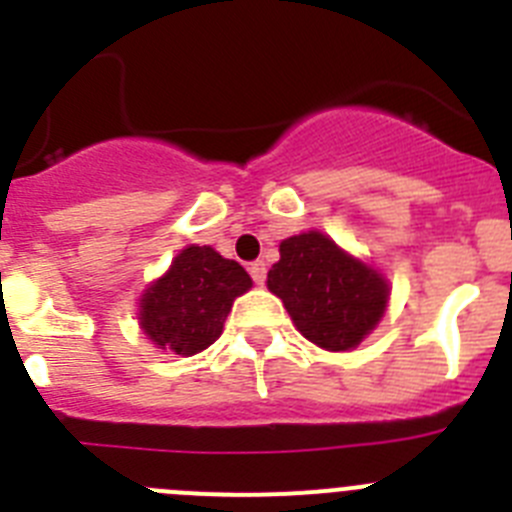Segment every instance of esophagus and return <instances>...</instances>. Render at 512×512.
<instances>
[{
	"mask_svg": "<svg viewBox=\"0 0 512 512\" xmlns=\"http://www.w3.org/2000/svg\"><path fill=\"white\" fill-rule=\"evenodd\" d=\"M248 271H251L253 282L259 284V287L266 282V264H264V261H253V264L248 266Z\"/></svg>",
	"mask_w": 512,
	"mask_h": 512,
	"instance_id": "esophagus-1",
	"label": "esophagus"
}]
</instances>
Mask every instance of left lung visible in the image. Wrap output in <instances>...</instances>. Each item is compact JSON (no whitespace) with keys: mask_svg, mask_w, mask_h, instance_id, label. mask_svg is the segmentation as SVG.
Here are the masks:
<instances>
[{"mask_svg":"<svg viewBox=\"0 0 512 512\" xmlns=\"http://www.w3.org/2000/svg\"><path fill=\"white\" fill-rule=\"evenodd\" d=\"M307 341L325 351H351L384 318L390 282L382 271L343 251L330 235L305 230L279 243L266 277Z\"/></svg>","mask_w":512,"mask_h":512,"instance_id":"obj_1","label":"left lung"}]
</instances>
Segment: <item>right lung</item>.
Here are the masks:
<instances>
[{"label":"right lung","mask_w":512,"mask_h":512,"mask_svg":"<svg viewBox=\"0 0 512 512\" xmlns=\"http://www.w3.org/2000/svg\"><path fill=\"white\" fill-rule=\"evenodd\" d=\"M253 287L238 261L210 246H187L138 300V325L148 341L176 356H194L220 338L235 297Z\"/></svg>","instance_id":"add662e5"}]
</instances>
